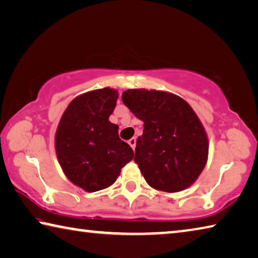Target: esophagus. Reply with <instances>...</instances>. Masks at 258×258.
I'll return each instance as SVG.
<instances>
[{
    "label": "esophagus",
    "instance_id": "esophagus-1",
    "mask_svg": "<svg viewBox=\"0 0 258 258\" xmlns=\"http://www.w3.org/2000/svg\"><path fill=\"white\" fill-rule=\"evenodd\" d=\"M128 145L132 147V149L134 150V148H135V145H137V139L135 138H132V139H130L128 140Z\"/></svg>",
    "mask_w": 258,
    "mask_h": 258
}]
</instances>
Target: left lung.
<instances>
[{"mask_svg":"<svg viewBox=\"0 0 258 258\" xmlns=\"http://www.w3.org/2000/svg\"><path fill=\"white\" fill-rule=\"evenodd\" d=\"M126 107L143 123L134 161L150 186L177 192L203 172L208 155L207 135L192 108L167 92L127 90Z\"/></svg>","mask_w":258,"mask_h":258,"instance_id":"1","label":"left lung"}]
</instances>
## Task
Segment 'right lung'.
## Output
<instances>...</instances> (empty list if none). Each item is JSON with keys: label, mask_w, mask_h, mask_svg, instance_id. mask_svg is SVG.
<instances>
[{"label": "right lung", "mask_w": 258, "mask_h": 258, "mask_svg": "<svg viewBox=\"0 0 258 258\" xmlns=\"http://www.w3.org/2000/svg\"><path fill=\"white\" fill-rule=\"evenodd\" d=\"M117 98V91L109 87L80 95L69 103L56 128L61 168L87 192L110 186L133 159L132 148L119 139L118 126L109 121Z\"/></svg>", "instance_id": "add662e5"}]
</instances>
